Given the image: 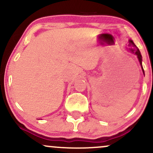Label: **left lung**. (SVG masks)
<instances>
[{"label": "left lung", "mask_w": 153, "mask_h": 153, "mask_svg": "<svg viewBox=\"0 0 153 153\" xmlns=\"http://www.w3.org/2000/svg\"><path fill=\"white\" fill-rule=\"evenodd\" d=\"M128 42H129L128 46L130 47V48H129V50H130V51L132 52L133 53H134L135 55L137 56V58H138V61H139V63H140V65L141 66V69H142L143 73V74L145 75L143 68V65H142V56H141L140 52V51H139V49H138V47H137V46L135 45L134 42H133L132 40L129 39Z\"/></svg>", "instance_id": "8db88e82"}]
</instances>
